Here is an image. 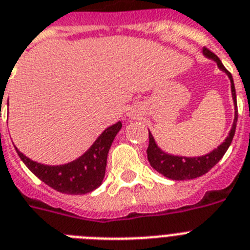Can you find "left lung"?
<instances>
[{
	"label": "left lung",
	"mask_w": 250,
	"mask_h": 250,
	"mask_svg": "<svg viewBox=\"0 0 250 250\" xmlns=\"http://www.w3.org/2000/svg\"><path fill=\"white\" fill-rule=\"evenodd\" d=\"M203 55L207 56L208 59H212L213 61H216L218 67L224 73H226V75L230 79L232 100H234L235 104L234 124H232L231 130H230V133H229L228 138L225 139L224 143L220 144L212 152L204 154V156H201V157H183V156H172V154L165 153L164 150H161L160 147L156 144L154 138L152 137V134L149 131V146H148L147 149V157L150 166L153 167L156 171H158L160 174L164 175V176L171 179V180H191V179H195V177L207 174L208 171L211 170L212 167L224 157V154L226 153V150L230 147L232 138L235 135V129H236V123H238V106H236V92H235L232 75L222 65L221 60L218 59L213 52H211L209 49L206 48V47L203 48Z\"/></svg>",
	"instance_id": "1"
}]
</instances>
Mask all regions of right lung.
Segmentation results:
<instances>
[{
	"label": "right lung",
	"mask_w": 250,
	"mask_h": 250,
	"mask_svg": "<svg viewBox=\"0 0 250 250\" xmlns=\"http://www.w3.org/2000/svg\"><path fill=\"white\" fill-rule=\"evenodd\" d=\"M123 124L107 127L92 147L78 160L60 166H48L32 161L15 147L19 157L44 184L63 194H86L102 184L106 172L107 154Z\"/></svg>",
	"instance_id": "right-lung-1"
}]
</instances>
